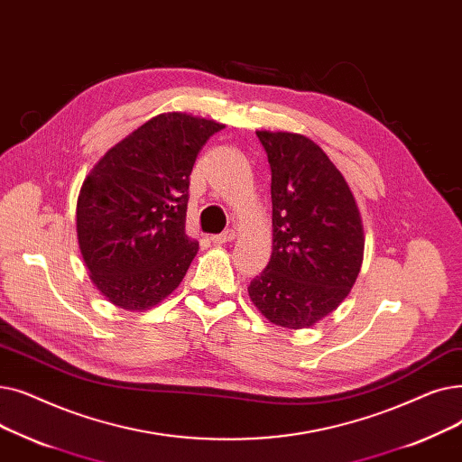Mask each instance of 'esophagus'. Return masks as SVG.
<instances>
[{"label":"esophagus","mask_w":462,"mask_h":462,"mask_svg":"<svg viewBox=\"0 0 462 462\" xmlns=\"http://www.w3.org/2000/svg\"><path fill=\"white\" fill-rule=\"evenodd\" d=\"M233 238H235V231H233V229H227V231H224V233L212 235V236H210V240H212L214 245H226V243H231Z\"/></svg>","instance_id":"34e87169"}]
</instances>
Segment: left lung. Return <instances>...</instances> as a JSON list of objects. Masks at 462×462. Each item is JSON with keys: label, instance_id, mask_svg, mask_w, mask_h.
<instances>
[{"label": "left lung", "instance_id": "8db88e82", "mask_svg": "<svg viewBox=\"0 0 462 462\" xmlns=\"http://www.w3.org/2000/svg\"><path fill=\"white\" fill-rule=\"evenodd\" d=\"M271 165L273 254L250 282V299L271 323L304 328L347 297L359 276L365 235L347 182L309 137L255 131Z\"/></svg>", "mask_w": 462, "mask_h": 462}]
</instances>
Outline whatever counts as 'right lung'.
I'll list each match as a JSON object with an SVG mask.
<instances>
[{"label":"right lung","instance_id":"add662e5","mask_svg":"<svg viewBox=\"0 0 462 462\" xmlns=\"http://www.w3.org/2000/svg\"><path fill=\"white\" fill-rule=\"evenodd\" d=\"M224 124L165 113L115 144L88 174L77 201V236L99 293L146 310L179 288L199 243L186 235L189 174Z\"/></svg>","mask_w":462,"mask_h":462}]
</instances>
